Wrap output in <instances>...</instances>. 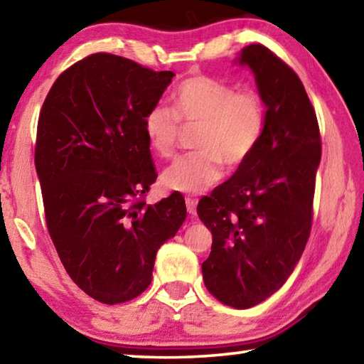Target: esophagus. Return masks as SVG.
Wrapping results in <instances>:
<instances>
[{
	"mask_svg": "<svg viewBox=\"0 0 364 364\" xmlns=\"http://www.w3.org/2000/svg\"><path fill=\"white\" fill-rule=\"evenodd\" d=\"M186 208H188V213L189 215H196L197 213V200L196 199H191V197H186Z\"/></svg>",
	"mask_w": 364,
	"mask_h": 364,
	"instance_id": "esophagus-1",
	"label": "esophagus"
}]
</instances>
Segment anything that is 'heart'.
<instances>
[{
	"label": "heart",
	"instance_id": "1",
	"mask_svg": "<svg viewBox=\"0 0 364 364\" xmlns=\"http://www.w3.org/2000/svg\"><path fill=\"white\" fill-rule=\"evenodd\" d=\"M173 110L164 104L147 110L144 134L159 156L175 151L180 122L200 123L196 147L199 151L178 157L164 170L160 181L181 194H200L213 186L228 168L247 162L264 130V104L254 91H239L218 78L196 75L176 86Z\"/></svg>",
	"mask_w": 364,
	"mask_h": 364
}]
</instances>
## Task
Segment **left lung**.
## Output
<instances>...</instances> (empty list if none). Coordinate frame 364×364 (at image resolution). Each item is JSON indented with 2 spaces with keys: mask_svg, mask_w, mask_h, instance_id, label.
<instances>
[{
  "mask_svg": "<svg viewBox=\"0 0 364 364\" xmlns=\"http://www.w3.org/2000/svg\"><path fill=\"white\" fill-rule=\"evenodd\" d=\"M234 63L249 67L263 100L264 130L247 162L200 199L197 215L213 242L202 263L221 304L250 308L292 274L310 236L321 139L315 109L291 67L262 45Z\"/></svg>",
  "mask_w": 364,
  "mask_h": 364,
  "instance_id": "obj_1",
  "label": "left lung"
}]
</instances>
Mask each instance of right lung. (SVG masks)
Here are the masks:
<instances>
[{
    "mask_svg": "<svg viewBox=\"0 0 364 364\" xmlns=\"http://www.w3.org/2000/svg\"><path fill=\"white\" fill-rule=\"evenodd\" d=\"M173 77L97 53L60 73L43 102L35 167L49 236L72 281L102 304L146 291L157 250L186 218L178 193L139 200L157 178L144 117Z\"/></svg>",
    "mask_w": 364,
    "mask_h": 364,
    "instance_id": "add662e5",
    "label": "right lung"
}]
</instances>
